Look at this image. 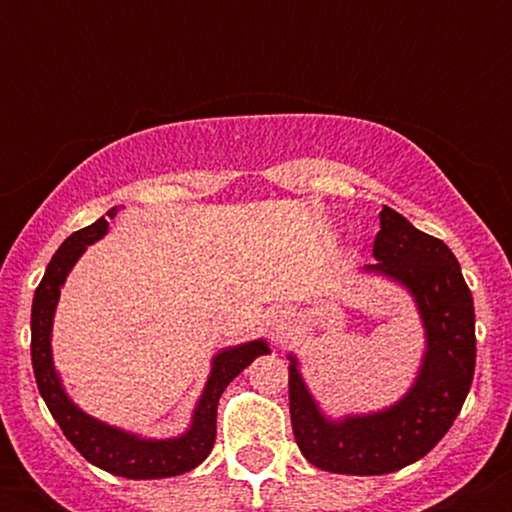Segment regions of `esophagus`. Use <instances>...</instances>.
I'll return each instance as SVG.
<instances>
[{
  "label": "esophagus",
  "instance_id": "1",
  "mask_svg": "<svg viewBox=\"0 0 512 512\" xmlns=\"http://www.w3.org/2000/svg\"><path fill=\"white\" fill-rule=\"evenodd\" d=\"M279 327H284V322H279Z\"/></svg>",
  "mask_w": 512,
  "mask_h": 512
}]
</instances>
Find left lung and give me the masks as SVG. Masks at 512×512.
Instances as JSON below:
<instances>
[{"mask_svg": "<svg viewBox=\"0 0 512 512\" xmlns=\"http://www.w3.org/2000/svg\"><path fill=\"white\" fill-rule=\"evenodd\" d=\"M366 272L411 293L426 330L419 375L397 404L375 414L332 421L305 387L296 356L289 366L291 426L303 457L334 474H390L421 460L448 433L474 378V303L455 255L395 209L380 211V231Z\"/></svg>", "mask_w": 512, "mask_h": 512, "instance_id": "8db88e82", "label": "left lung"}]
</instances>
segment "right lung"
<instances>
[{"mask_svg":"<svg viewBox=\"0 0 512 512\" xmlns=\"http://www.w3.org/2000/svg\"><path fill=\"white\" fill-rule=\"evenodd\" d=\"M117 207L108 211V219L101 216L91 226L81 228L69 236L60 245V250L52 255L45 269L43 281L35 289L33 310H31V358L35 383H38L40 395L48 404L52 419L62 428L69 443L74 445L88 462L115 477L127 479H166L178 477V474L190 472L199 462L207 460L216 440V407L228 383L243 373L245 368L255 361L257 356L269 354V346L264 339L255 342L231 346L211 361V373L199 397L195 416H192L190 431L182 433L180 438L168 440H149L139 438L134 433L120 431L103 421L93 419L86 411H81L72 399L67 397L60 383L55 366H52V317H55L57 301H60V289L67 281V274L84 255L86 245L101 240L108 233V221H113Z\"/></svg>","mask_w":512,"mask_h":512,"instance_id":"obj_1","label":"right lung"}]
</instances>
